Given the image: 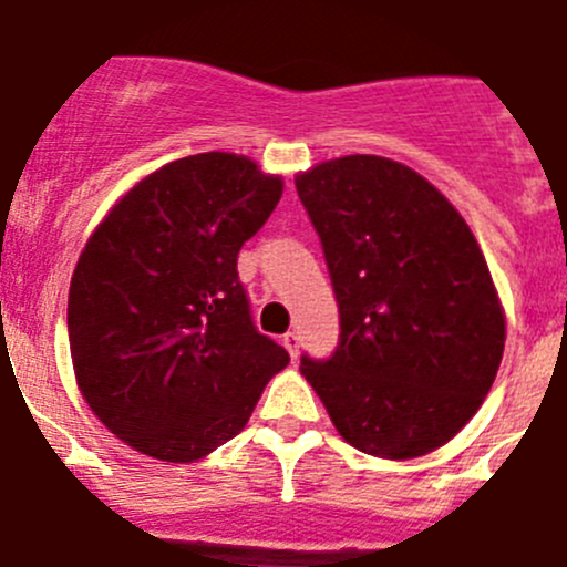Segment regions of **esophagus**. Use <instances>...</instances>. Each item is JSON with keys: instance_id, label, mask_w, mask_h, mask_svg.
<instances>
[{"instance_id": "esophagus-1", "label": "esophagus", "mask_w": 567, "mask_h": 567, "mask_svg": "<svg viewBox=\"0 0 567 567\" xmlns=\"http://www.w3.org/2000/svg\"><path fill=\"white\" fill-rule=\"evenodd\" d=\"M282 346H285V349H288V354L293 357V360H296V357H299V334H296V332H285L282 334Z\"/></svg>"}]
</instances>
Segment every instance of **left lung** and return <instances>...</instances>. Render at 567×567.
Instances as JSON below:
<instances>
[{
  "mask_svg": "<svg viewBox=\"0 0 567 567\" xmlns=\"http://www.w3.org/2000/svg\"><path fill=\"white\" fill-rule=\"evenodd\" d=\"M340 312L338 346L301 373L360 452L421 457L485 401L504 312L468 224L421 174L377 155L296 177Z\"/></svg>",
  "mask_w": 567,
  "mask_h": 567,
  "instance_id": "8db88e82",
  "label": "left lung"
}]
</instances>
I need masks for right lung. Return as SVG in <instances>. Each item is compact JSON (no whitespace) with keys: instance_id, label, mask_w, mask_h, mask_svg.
Returning <instances> with one entry per match:
<instances>
[{"instance_id":"1","label":"right lung","mask_w":567,"mask_h":567,"mask_svg":"<svg viewBox=\"0 0 567 567\" xmlns=\"http://www.w3.org/2000/svg\"><path fill=\"white\" fill-rule=\"evenodd\" d=\"M282 179L205 152L135 185L87 240L69 290L76 384L115 437L166 463L233 441L290 354L255 327L238 251Z\"/></svg>"}]
</instances>
